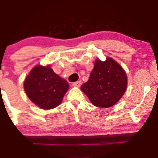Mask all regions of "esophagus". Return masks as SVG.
Wrapping results in <instances>:
<instances>
[{
  "instance_id": "1",
  "label": "esophagus",
  "mask_w": 158,
  "mask_h": 158,
  "mask_svg": "<svg viewBox=\"0 0 158 158\" xmlns=\"http://www.w3.org/2000/svg\"><path fill=\"white\" fill-rule=\"evenodd\" d=\"M72 86H75V87H79L81 86V82L80 81H77V82H75L72 83Z\"/></svg>"
}]
</instances>
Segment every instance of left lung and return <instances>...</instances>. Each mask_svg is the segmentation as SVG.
<instances>
[{"mask_svg":"<svg viewBox=\"0 0 158 158\" xmlns=\"http://www.w3.org/2000/svg\"><path fill=\"white\" fill-rule=\"evenodd\" d=\"M127 86V74L116 60L106 57L102 61L98 58L89 79L81 86V90L94 106L109 108L119 102Z\"/></svg>","mask_w":158,"mask_h":158,"instance_id":"1","label":"left lung"}]
</instances>
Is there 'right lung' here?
<instances>
[{
  "mask_svg": "<svg viewBox=\"0 0 158 158\" xmlns=\"http://www.w3.org/2000/svg\"><path fill=\"white\" fill-rule=\"evenodd\" d=\"M30 100L42 109L56 108L61 103L69 84L55 73L50 65H36L27 75L23 85Z\"/></svg>",
  "mask_w": 158,
  "mask_h": 158,
  "instance_id": "obj_1",
  "label": "right lung"
}]
</instances>
